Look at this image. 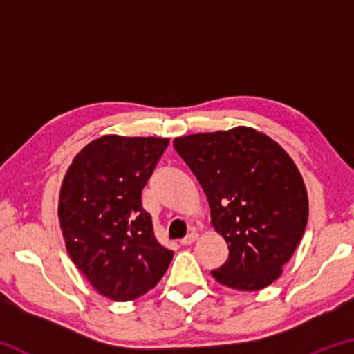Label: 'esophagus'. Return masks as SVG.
<instances>
[{
    "label": "esophagus",
    "mask_w": 354,
    "mask_h": 354,
    "mask_svg": "<svg viewBox=\"0 0 354 354\" xmlns=\"http://www.w3.org/2000/svg\"><path fill=\"white\" fill-rule=\"evenodd\" d=\"M196 237H198V234H196V232H190V234H187L184 239H181V241H179V243L184 245V247H187V245H192V243L196 241Z\"/></svg>",
    "instance_id": "1"
}]
</instances>
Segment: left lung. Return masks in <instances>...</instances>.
<instances>
[{"label":"left lung","mask_w":354,"mask_h":354,"mask_svg":"<svg viewBox=\"0 0 354 354\" xmlns=\"http://www.w3.org/2000/svg\"><path fill=\"white\" fill-rule=\"evenodd\" d=\"M173 147L205 190L212 225L230 250L212 277L237 290L272 284L308 223L306 187L290 156L245 127L179 137Z\"/></svg>","instance_id":"left-lung-1"}]
</instances>
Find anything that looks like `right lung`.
<instances>
[{"label": "right lung", "instance_id": "obj_1", "mask_svg": "<svg viewBox=\"0 0 354 354\" xmlns=\"http://www.w3.org/2000/svg\"><path fill=\"white\" fill-rule=\"evenodd\" d=\"M158 137L104 136L73 159L59 196L67 251L91 284L131 301L159 283L173 251L154 237L142 190L169 147Z\"/></svg>", "mask_w": 354, "mask_h": 354}]
</instances>
